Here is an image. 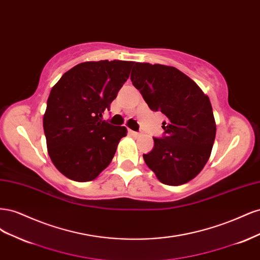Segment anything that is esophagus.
Wrapping results in <instances>:
<instances>
[{
    "instance_id": "esophagus-1",
    "label": "esophagus",
    "mask_w": 260,
    "mask_h": 260,
    "mask_svg": "<svg viewBox=\"0 0 260 260\" xmlns=\"http://www.w3.org/2000/svg\"><path fill=\"white\" fill-rule=\"evenodd\" d=\"M129 132H130V135L133 136V137H139V136H141L140 132H136V131H132V130H130Z\"/></svg>"
}]
</instances>
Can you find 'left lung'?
Returning <instances> with one entry per match:
<instances>
[{"instance_id": "1", "label": "left lung", "mask_w": 260, "mask_h": 260, "mask_svg": "<svg viewBox=\"0 0 260 260\" xmlns=\"http://www.w3.org/2000/svg\"><path fill=\"white\" fill-rule=\"evenodd\" d=\"M133 85L153 112H161L165 136L154 139L143 158L161 183L181 185L198 176L208 161L216 138V121L209 98L179 69L136 62Z\"/></svg>"}]
</instances>
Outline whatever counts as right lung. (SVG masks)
I'll list each match as a JSON object with an SVG mask.
<instances>
[{"label":"right lung","mask_w":260,"mask_h":260,"mask_svg":"<svg viewBox=\"0 0 260 260\" xmlns=\"http://www.w3.org/2000/svg\"><path fill=\"white\" fill-rule=\"evenodd\" d=\"M136 61H84L55 84L43 116L48 153L60 174L78 182L95 179L109 164L127 128L102 120Z\"/></svg>","instance_id":"right-lung-1"}]
</instances>
